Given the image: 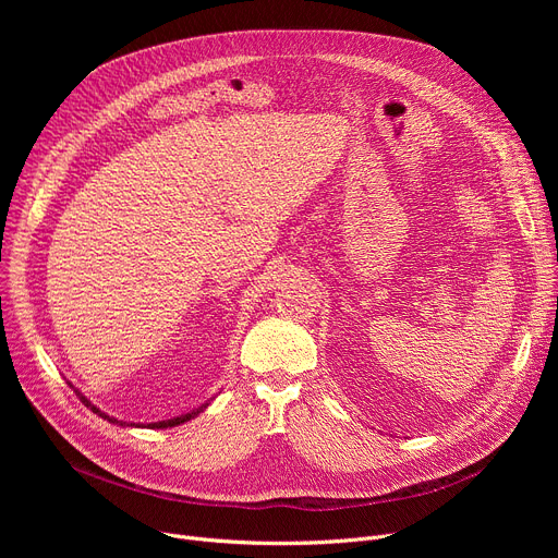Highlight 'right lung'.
<instances>
[{
  "label": "right lung",
  "mask_w": 558,
  "mask_h": 558,
  "mask_svg": "<svg viewBox=\"0 0 558 558\" xmlns=\"http://www.w3.org/2000/svg\"><path fill=\"white\" fill-rule=\"evenodd\" d=\"M70 387H72V389H74V385H72V383H70ZM74 391H76V396H78V398H81V402H83V404H85V407H90V409H93V412H95V414H97V416H101V418H106V421H108V423H114V425H122V427H149V429H162V427H175V425H183V423H187V421H192V418H194V416H198V414H201V412H203V409H205V407H208V404H210V400H208V402H203V404H201V407H196V409H192V412H187V414H181V416H173V418H169V421H158V423H146V425H140V423H137V425H135V423H126V421H117V418H114V416H108V414H106V412H101V409H99V407H97V404H93V402H90V400H87V398H85V396H83V393H81V391H78V389H74Z\"/></svg>",
  "instance_id": "right-lung-1"
}]
</instances>
